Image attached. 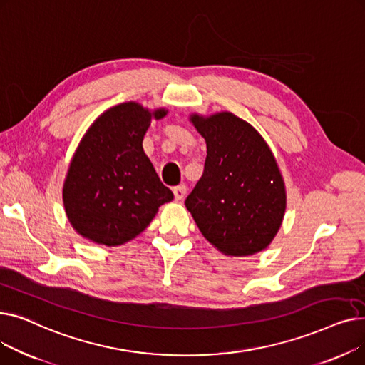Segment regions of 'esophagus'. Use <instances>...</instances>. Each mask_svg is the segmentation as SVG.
I'll list each match as a JSON object with an SVG mask.
<instances>
[{
	"instance_id": "esophagus-1",
	"label": "esophagus",
	"mask_w": 365,
	"mask_h": 365,
	"mask_svg": "<svg viewBox=\"0 0 365 365\" xmlns=\"http://www.w3.org/2000/svg\"><path fill=\"white\" fill-rule=\"evenodd\" d=\"M186 190H187V187H186L185 185H179V186L173 187V194H175V198H176L178 201H180V200L185 198Z\"/></svg>"
}]
</instances>
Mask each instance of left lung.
Segmentation results:
<instances>
[{
	"label": "left lung",
	"mask_w": 365,
	"mask_h": 365,
	"mask_svg": "<svg viewBox=\"0 0 365 365\" xmlns=\"http://www.w3.org/2000/svg\"><path fill=\"white\" fill-rule=\"evenodd\" d=\"M190 121L205 139L207 157L186 208L222 253L238 257L262 252L285 212V187L269 146L231 112L192 115Z\"/></svg>",
	"instance_id": "obj_1"
}]
</instances>
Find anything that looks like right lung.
I'll use <instances>...</instances> for the list:
<instances>
[{
  "label": "right lung",
  "instance_id": "right-lung-1",
  "mask_svg": "<svg viewBox=\"0 0 365 365\" xmlns=\"http://www.w3.org/2000/svg\"><path fill=\"white\" fill-rule=\"evenodd\" d=\"M165 113L127 102L102 113L88 128L63 186L66 216L80 235L108 247L124 244L173 200L142 146L152 115L160 120Z\"/></svg>",
  "mask_w": 365,
  "mask_h": 365
}]
</instances>
